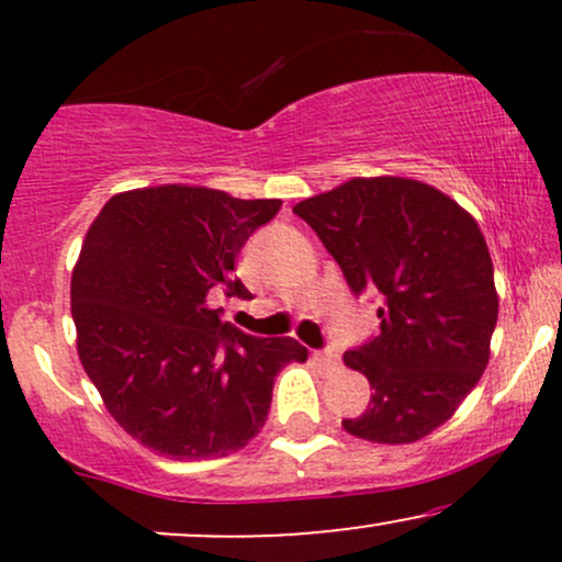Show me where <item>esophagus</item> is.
<instances>
[{
    "mask_svg": "<svg viewBox=\"0 0 562 562\" xmlns=\"http://www.w3.org/2000/svg\"><path fill=\"white\" fill-rule=\"evenodd\" d=\"M314 359H317V362H319L322 367H327V370H333V367H338V364H340V353H338V348H333V346L322 348V351L314 353Z\"/></svg>",
    "mask_w": 562,
    "mask_h": 562,
    "instance_id": "34e87169",
    "label": "esophagus"
}]
</instances>
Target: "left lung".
I'll list each match as a JSON object with an SVG mask.
<instances>
[{
	"label": "left lung",
	"instance_id": "obj_1",
	"mask_svg": "<svg viewBox=\"0 0 562 562\" xmlns=\"http://www.w3.org/2000/svg\"><path fill=\"white\" fill-rule=\"evenodd\" d=\"M338 261L353 295L378 293L380 333L344 353L372 396L351 436L412 443L443 425L488 364L499 299L479 224L436 187L351 179L293 209Z\"/></svg>",
	"mask_w": 562,
	"mask_h": 562
}]
</instances>
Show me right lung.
Listing matches in <instances>:
<instances>
[{"mask_svg": "<svg viewBox=\"0 0 562 562\" xmlns=\"http://www.w3.org/2000/svg\"><path fill=\"white\" fill-rule=\"evenodd\" d=\"M282 200L187 184L113 195L70 280L79 359L113 420L171 460H214L263 428L274 378L308 351L222 322L209 295L250 299L235 261Z\"/></svg>", "mask_w": 562, "mask_h": 562, "instance_id": "obj_1", "label": "right lung"}]
</instances>
